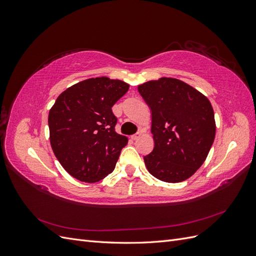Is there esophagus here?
Returning a JSON list of instances; mask_svg holds the SVG:
<instances>
[{
    "label": "esophagus",
    "mask_w": 256,
    "mask_h": 256,
    "mask_svg": "<svg viewBox=\"0 0 256 256\" xmlns=\"http://www.w3.org/2000/svg\"><path fill=\"white\" fill-rule=\"evenodd\" d=\"M140 136H141V132H140V131H138L136 134H134L131 136V138H132V140H134V141H136L138 138H140Z\"/></svg>",
    "instance_id": "obj_1"
}]
</instances>
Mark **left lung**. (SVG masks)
Listing matches in <instances>:
<instances>
[{"mask_svg":"<svg viewBox=\"0 0 256 256\" xmlns=\"http://www.w3.org/2000/svg\"><path fill=\"white\" fill-rule=\"evenodd\" d=\"M152 112L154 146L144 157L150 173L180 182L196 173L212 148L214 114L209 100L178 79L161 78L138 86Z\"/></svg>","mask_w":256,"mask_h":256,"instance_id":"obj_1","label":"left lung"}]
</instances>
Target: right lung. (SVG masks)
Wrapping results in <instances>:
<instances>
[{"label": "right lung", "instance_id": "add662e5", "mask_svg": "<svg viewBox=\"0 0 256 256\" xmlns=\"http://www.w3.org/2000/svg\"><path fill=\"white\" fill-rule=\"evenodd\" d=\"M129 85L106 76L68 88L49 112L50 143L54 154L72 177L85 182L102 180L113 172L126 136L115 132L113 104Z\"/></svg>", "mask_w": 256, "mask_h": 256}]
</instances>
